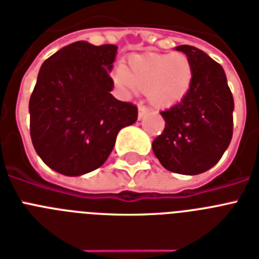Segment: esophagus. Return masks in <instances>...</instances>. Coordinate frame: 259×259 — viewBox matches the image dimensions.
I'll return each instance as SVG.
<instances>
[{
	"mask_svg": "<svg viewBox=\"0 0 259 259\" xmlns=\"http://www.w3.org/2000/svg\"><path fill=\"white\" fill-rule=\"evenodd\" d=\"M149 111V108L148 106H145L144 104H140V106H138V118H142L146 113Z\"/></svg>",
	"mask_w": 259,
	"mask_h": 259,
	"instance_id": "obj_1",
	"label": "esophagus"
}]
</instances>
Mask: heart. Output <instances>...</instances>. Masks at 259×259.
<instances>
[{"label":"heart","mask_w":259,"mask_h":259,"mask_svg":"<svg viewBox=\"0 0 259 259\" xmlns=\"http://www.w3.org/2000/svg\"><path fill=\"white\" fill-rule=\"evenodd\" d=\"M193 69L188 56L181 52L171 54L144 53L130 56L127 68L118 65L113 81L125 94L145 90L151 105L169 108L188 93Z\"/></svg>","instance_id":"1"}]
</instances>
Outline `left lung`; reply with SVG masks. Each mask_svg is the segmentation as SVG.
Returning a JSON list of instances; mask_svg holds the SVG:
<instances>
[{"label":"left lung","mask_w":259,"mask_h":259,"mask_svg":"<svg viewBox=\"0 0 259 259\" xmlns=\"http://www.w3.org/2000/svg\"><path fill=\"white\" fill-rule=\"evenodd\" d=\"M193 78L182 101L165 111V129L153 141V151L165 169L195 176L211 169L233 137L234 100L224 69L202 50L181 45Z\"/></svg>","instance_id":"obj_1"}]
</instances>
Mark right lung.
<instances>
[{
    "mask_svg": "<svg viewBox=\"0 0 259 259\" xmlns=\"http://www.w3.org/2000/svg\"><path fill=\"white\" fill-rule=\"evenodd\" d=\"M115 54V45L77 41L42 64L29 101L30 137L50 169L69 177L98 169L119 130L137 121L136 105L110 94Z\"/></svg>",
    "mask_w": 259,
    "mask_h": 259,
    "instance_id": "obj_1",
    "label": "right lung"
}]
</instances>
